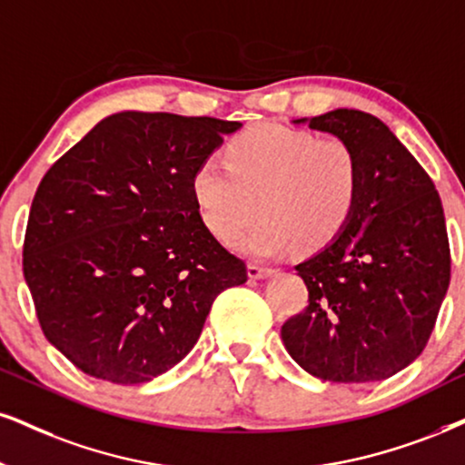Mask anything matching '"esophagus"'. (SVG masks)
<instances>
[{
	"label": "esophagus",
	"instance_id": "esophagus-1",
	"mask_svg": "<svg viewBox=\"0 0 465 465\" xmlns=\"http://www.w3.org/2000/svg\"><path fill=\"white\" fill-rule=\"evenodd\" d=\"M273 276V269L261 267V265H248V278L250 280H265Z\"/></svg>",
	"mask_w": 465,
	"mask_h": 465
}]
</instances>
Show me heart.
Returning <instances> with one entry per match:
<instances>
[{
    "label": "heart",
    "mask_w": 465,
    "mask_h": 465,
    "mask_svg": "<svg viewBox=\"0 0 465 465\" xmlns=\"http://www.w3.org/2000/svg\"><path fill=\"white\" fill-rule=\"evenodd\" d=\"M226 163L204 159L192 192L200 220L222 242H232L256 215L262 217L234 242L252 259H276L297 243L319 250L341 234L360 193V159L341 137L261 123L226 148Z\"/></svg>",
    "instance_id": "heart-1"
}]
</instances>
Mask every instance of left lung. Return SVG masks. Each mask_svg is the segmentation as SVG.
I'll use <instances>...</instances> for the list:
<instances>
[{
  "label": "left lung",
  "mask_w": 465,
  "mask_h": 465,
  "mask_svg": "<svg viewBox=\"0 0 465 465\" xmlns=\"http://www.w3.org/2000/svg\"><path fill=\"white\" fill-rule=\"evenodd\" d=\"M293 124L349 142L362 179L341 234L295 265L308 306L282 325V342L319 380H388L422 353L449 289L442 203L422 165L380 118L341 107Z\"/></svg>",
  "instance_id": "8db88e82"
}]
</instances>
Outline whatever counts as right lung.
Masks as SVG:
<instances>
[{
  "mask_svg": "<svg viewBox=\"0 0 465 465\" xmlns=\"http://www.w3.org/2000/svg\"><path fill=\"white\" fill-rule=\"evenodd\" d=\"M242 123L103 118L40 181L23 273L47 341L85 375L151 381L192 351L245 262L200 220L193 172Z\"/></svg>",
  "mask_w": 465,
  "mask_h": 465,
  "instance_id": "1",
  "label": "right lung"
}]
</instances>
